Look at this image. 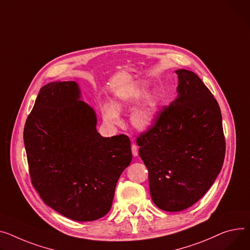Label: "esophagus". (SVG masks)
Here are the masks:
<instances>
[{"label": "esophagus", "instance_id": "34e87169", "mask_svg": "<svg viewBox=\"0 0 250 250\" xmlns=\"http://www.w3.org/2000/svg\"><path fill=\"white\" fill-rule=\"evenodd\" d=\"M131 152H132L134 157H137L139 155V146L136 144L131 145Z\"/></svg>", "mask_w": 250, "mask_h": 250}]
</instances>
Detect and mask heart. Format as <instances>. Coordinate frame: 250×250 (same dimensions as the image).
Instances as JSON below:
<instances>
[{
	"mask_svg": "<svg viewBox=\"0 0 250 250\" xmlns=\"http://www.w3.org/2000/svg\"><path fill=\"white\" fill-rule=\"evenodd\" d=\"M146 87H139L116 96L111 104H104L103 106L104 120L111 125L121 123L120 113L131 105L139 103L146 94ZM161 108V98L157 93L148 94L143 104L130 113L129 121L131 125L139 130H146L156 122L157 116Z\"/></svg>",
	"mask_w": 250,
	"mask_h": 250,
	"instance_id": "1",
	"label": "heart"
}]
</instances>
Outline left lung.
<instances>
[{"instance_id": "left-lung-1", "label": "left lung", "mask_w": 250, "mask_h": 250, "mask_svg": "<svg viewBox=\"0 0 250 250\" xmlns=\"http://www.w3.org/2000/svg\"><path fill=\"white\" fill-rule=\"evenodd\" d=\"M178 95L137 139L148 171L153 202L164 211L185 210L201 199L225 157L218 103L197 74L178 69Z\"/></svg>"}]
</instances>
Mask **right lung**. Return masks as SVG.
Returning a JSON list of instances; mask_svg holds the SVG:
<instances>
[{"label":"right lung","instance_id":"obj_1","mask_svg":"<svg viewBox=\"0 0 250 250\" xmlns=\"http://www.w3.org/2000/svg\"><path fill=\"white\" fill-rule=\"evenodd\" d=\"M96 125L77 83L55 81L40 89L24 127L33 186L45 204L75 221L107 214L132 158L128 137L104 138Z\"/></svg>","mask_w":250,"mask_h":250}]
</instances>
